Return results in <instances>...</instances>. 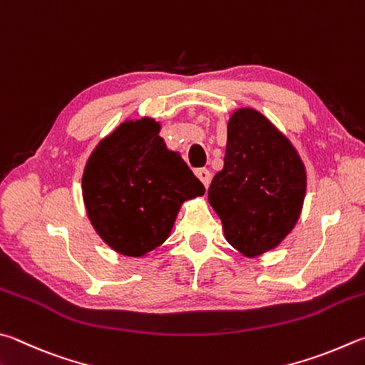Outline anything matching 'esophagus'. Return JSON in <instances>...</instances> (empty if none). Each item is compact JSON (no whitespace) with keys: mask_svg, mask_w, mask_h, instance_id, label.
<instances>
[{"mask_svg":"<svg viewBox=\"0 0 365 365\" xmlns=\"http://www.w3.org/2000/svg\"><path fill=\"white\" fill-rule=\"evenodd\" d=\"M196 175L202 182L204 187L209 188V185H210V172L207 169H197L196 170Z\"/></svg>","mask_w":365,"mask_h":365,"instance_id":"1","label":"esophagus"}]
</instances>
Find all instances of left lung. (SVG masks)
<instances>
[{
    "instance_id": "obj_1",
    "label": "left lung",
    "mask_w": 365,
    "mask_h": 365,
    "mask_svg": "<svg viewBox=\"0 0 365 365\" xmlns=\"http://www.w3.org/2000/svg\"><path fill=\"white\" fill-rule=\"evenodd\" d=\"M307 172L295 148L255 110L228 123L225 168L209 187L227 241L247 257L276 247L300 215Z\"/></svg>"
}]
</instances>
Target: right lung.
I'll use <instances>...</instances> for the list:
<instances>
[{
	"instance_id": "add662e5",
	"label": "right lung",
	"mask_w": 365,
	"mask_h": 365,
	"mask_svg": "<svg viewBox=\"0 0 365 365\" xmlns=\"http://www.w3.org/2000/svg\"><path fill=\"white\" fill-rule=\"evenodd\" d=\"M158 132L160 124L150 118L123 123L98 143L84 169L91 223L123 255L142 257L161 246L182 202L205 191Z\"/></svg>"
}]
</instances>
